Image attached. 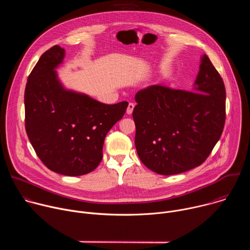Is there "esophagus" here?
I'll return each mask as SVG.
<instances>
[{
  "mask_svg": "<svg viewBox=\"0 0 250 250\" xmlns=\"http://www.w3.org/2000/svg\"><path fill=\"white\" fill-rule=\"evenodd\" d=\"M133 108H134V104L133 103H129L128 105H127V109H126V114L127 115H131L132 111H133Z\"/></svg>",
  "mask_w": 250,
  "mask_h": 250,
  "instance_id": "1",
  "label": "esophagus"
}]
</instances>
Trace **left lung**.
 <instances>
[{
  "label": "left lung",
  "mask_w": 250,
  "mask_h": 250,
  "mask_svg": "<svg viewBox=\"0 0 250 250\" xmlns=\"http://www.w3.org/2000/svg\"><path fill=\"white\" fill-rule=\"evenodd\" d=\"M200 62L192 92L151 85L135 95L136 151L157 174H179L201 165L224 130L223 79L206 54Z\"/></svg>",
  "instance_id": "8db88e82"
}]
</instances>
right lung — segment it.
Wrapping results in <instances>:
<instances>
[{"mask_svg":"<svg viewBox=\"0 0 250 250\" xmlns=\"http://www.w3.org/2000/svg\"><path fill=\"white\" fill-rule=\"evenodd\" d=\"M64 57L65 50L55 45L41 56L29 74L24 92L25 129L48 169L81 176L102 161L104 137L123 118L128 103L106 104L67 89L56 71Z\"/></svg>","mask_w":250,"mask_h":250,"instance_id":"1","label":"right lung"}]
</instances>
